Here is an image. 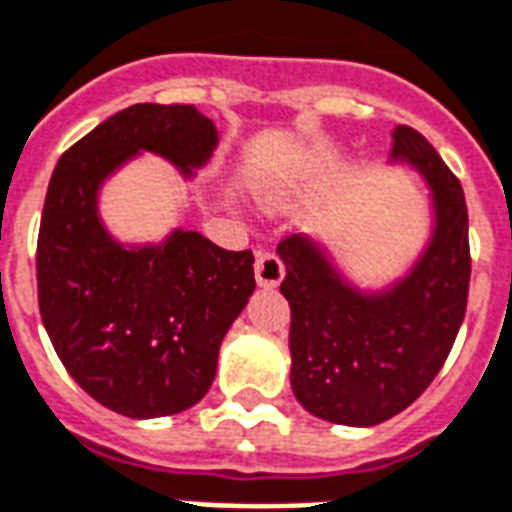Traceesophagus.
I'll use <instances>...</instances> for the list:
<instances>
[{
  "label": "esophagus",
  "instance_id": "34e87169",
  "mask_svg": "<svg viewBox=\"0 0 512 512\" xmlns=\"http://www.w3.org/2000/svg\"><path fill=\"white\" fill-rule=\"evenodd\" d=\"M253 272H256V283H259L261 288H275L280 280H283V275H286L283 261H280L275 253H259Z\"/></svg>",
  "mask_w": 512,
  "mask_h": 512
}]
</instances>
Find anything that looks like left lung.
<instances>
[{
	"label": "left lung",
	"instance_id": "1",
	"mask_svg": "<svg viewBox=\"0 0 512 512\" xmlns=\"http://www.w3.org/2000/svg\"><path fill=\"white\" fill-rule=\"evenodd\" d=\"M388 164H405L429 188V237L399 278L361 288L321 237L291 234L278 245L291 391L332 424L375 426L413 405L448 359L467 310L470 224L459 180L410 126L391 132Z\"/></svg>",
	"mask_w": 512,
	"mask_h": 512
}]
</instances>
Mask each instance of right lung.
Returning a JSON list of instances; mask_svg holds the SVG:
<instances>
[{"label":"right lung","instance_id":"obj_1","mask_svg":"<svg viewBox=\"0 0 512 512\" xmlns=\"http://www.w3.org/2000/svg\"><path fill=\"white\" fill-rule=\"evenodd\" d=\"M215 148L218 129L194 105L145 102L75 142L48 183L42 324L75 383L121 416H175L205 397L256 280L251 251H224L180 226L161 242H121L99 213L102 186L142 153L191 180Z\"/></svg>","mask_w":512,"mask_h":512}]
</instances>
